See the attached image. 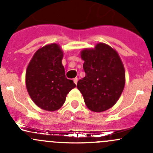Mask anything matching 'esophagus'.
Listing matches in <instances>:
<instances>
[{"mask_svg":"<svg viewBox=\"0 0 153 153\" xmlns=\"http://www.w3.org/2000/svg\"><path fill=\"white\" fill-rule=\"evenodd\" d=\"M73 81H74V83H75V84H77V83H78V78H74Z\"/></svg>","mask_w":153,"mask_h":153,"instance_id":"1","label":"esophagus"}]
</instances>
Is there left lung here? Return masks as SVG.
<instances>
[{"label":"left lung","mask_w":153,"mask_h":153,"mask_svg":"<svg viewBox=\"0 0 153 153\" xmlns=\"http://www.w3.org/2000/svg\"><path fill=\"white\" fill-rule=\"evenodd\" d=\"M81 57L86 75L77 87L90 110L106 111L115 105L124 90L125 70L118 52L103 43L94 49H84Z\"/></svg>","instance_id":"left-lung-1"}]
</instances>
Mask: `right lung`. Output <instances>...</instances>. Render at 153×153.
Returning <instances> with one entry per match:
<instances>
[{
  "label": "right lung",
  "instance_id": "right-lung-1",
  "mask_svg": "<svg viewBox=\"0 0 153 153\" xmlns=\"http://www.w3.org/2000/svg\"><path fill=\"white\" fill-rule=\"evenodd\" d=\"M63 56L59 45L48 44L35 52L27 67L28 93L33 102L44 110L60 109L69 91L76 86L73 81L66 78Z\"/></svg>",
  "mask_w": 153,
  "mask_h": 153
}]
</instances>
